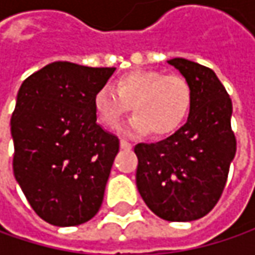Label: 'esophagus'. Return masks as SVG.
I'll return each instance as SVG.
<instances>
[{
	"label": "esophagus",
	"instance_id": "1",
	"mask_svg": "<svg viewBox=\"0 0 255 255\" xmlns=\"http://www.w3.org/2000/svg\"><path fill=\"white\" fill-rule=\"evenodd\" d=\"M121 147H122L123 150H130V149H132V143L122 139V140H121Z\"/></svg>",
	"mask_w": 255,
	"mask_h": 255
}]
</instances>
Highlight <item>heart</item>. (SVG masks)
<instances>
[{
  "label": "heart",
  "instance_id": "b5f03b06",
  "mask_svg": "<svg viewBox=\"0 0 255 255\" xmlns=\"http://www.w3.org/2000/svg\"><path fill=\"white\" fill-rule=\"evenodd\" d=\"M191 86L179 74L154 69H134L116 78L113 89L102 86L93 95L99 121L118 129L133 109L129 130L166 136L180 128L191 106Z\"/></svg>",
  "mask_w": 255,
  "mask_h": 255
}]
</instances>
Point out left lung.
Segmentation results:
<instances>
[{
	"instance_id": "8db88e82",
	"label": "left lung",
	"mask_w": 255,
	"mask_h": 255,
	"mask_svg": "<svg viewBox=\"0 0 255 255\" xmlns=\"http://www.w3.org/2000/svg\"><path fill=\"white\" fill-rule=\"evenodd\" d=\"M167 62L190 84V113L167 139L134 146L136 186L160 219L193 221L213 210L226 187L237 149L233 103L210 68L183 58Z\"/></svg>"
}]
</instances>
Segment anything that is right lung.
Masks as SVG:
<instances>
[{
  "label": "right lung",
  "instance_id": "add662e5",
  "mask_svg": "<svg viewBox=\"0 0 255 255\" xmlns=\"http://www.w3.org/2000/svg\"><path fill=\"white\" fill-rule=\"evenodd\" d=\"M113 72L58 61L18 91L11 118L14 176L49 224H82L102 206L119 139L96 123L93 95Z\"/></svg>",
  "mask_w": 255,
  "mask_h": 255
}]
</instances>
